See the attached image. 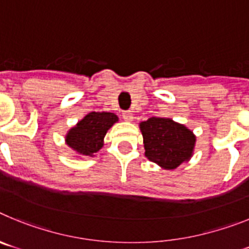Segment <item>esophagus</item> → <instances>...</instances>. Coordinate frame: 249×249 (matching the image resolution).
<instances>
[{"mask_svg": "<svg viewBox=\"0 0 249 249\" xmlns=\"http://www.w3.org/2000/svg\"><path fill=\"white\" fill-rule=\"evenodd\" d=\"M122 117L124 121H132L133 120V114H132L131 111H124L122 113Z\"/></svg>", "mask_w": 249, "mask_h": 249, "instance_id": "1", "label": "esophagus"}]
</instances>
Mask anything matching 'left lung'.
Here are the masks:
<instances>
[{
	"mask_svg": "<svg viewBox=\"0 0 249 249\" xmlns=\"http://www.w3.org/2000/svg\"><path fill=\"white\" fill-rule=\"evenodd\" d=\"M146 157L166 169L177 168L192 156L196 137L169 118L151 117L140 124Z\"/></svg>",
	"mask_w": 249,
	"mask_h": 249,
	"instance_id": "1",
	"label": "left lung"
}]
</instances>
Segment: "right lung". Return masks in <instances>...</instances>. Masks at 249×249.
<instances>
[{"mask_svg":"<svg viewBox=\"0 0 249 249\" xmlns=\"http://www.w3.org/2000/svg\"><path fill=\"white\" fill-rule=\"evenodd\" d=\"M117 121V116L111 112H91L68 132L66 142L78 155L93 156L102 148L106 133Z\"/></svg>","mask_w":249,"mask_h":249,"instance_id":"1","label":"right lung"}]
</instances>
